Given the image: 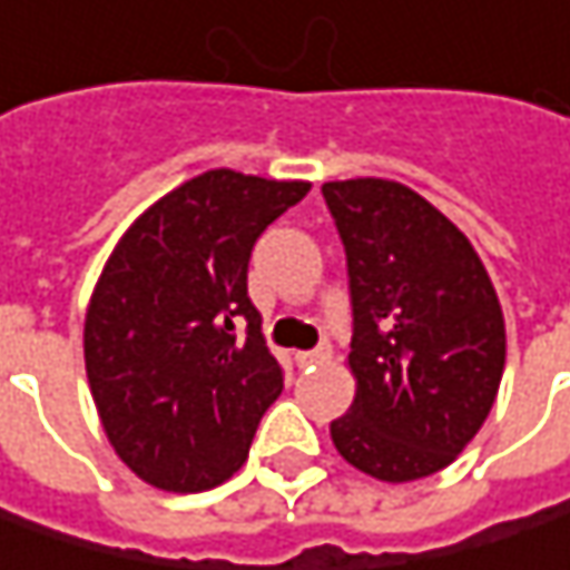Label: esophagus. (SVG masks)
Returning <instances> with one entry per match:
<instances>
[{
	"label": "esophagus",
	"instance_id": "esophagus-1",
	"mask_svg": "<svg viewBox=\"0 0 570 570\" xmlns=\"http://www.w3.org/2000/svg\"><path fill=\"white\" fill-rule=\"evenodd\" d=\"M332 361V348L318 345L313 352H296V367H313V364H328Z\"/></svg>",
	"mask_w": 570,
	"mask_h": 570
}]
</instances>
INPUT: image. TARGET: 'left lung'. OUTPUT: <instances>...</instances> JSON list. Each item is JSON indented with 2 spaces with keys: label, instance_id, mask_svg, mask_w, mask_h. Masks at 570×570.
<instances>
[{
  "label": "left lung",
  "instance_id": "1",
  "mask_svg": "<svg viewBox=\"0 0 570 570\" xmlns=\"http://www.w3.org/2000/svg\"><path fill=\"white\" fill-rule=\"evenodd\" d=\"M348 257L354 400L328 425L338 454L406 484L449 468L478 435L507 364V325L468 235L416 189L322 184Z\"/></svg>",
  "mask_w": 570,
  "mask_h": 570
}]
</instances>
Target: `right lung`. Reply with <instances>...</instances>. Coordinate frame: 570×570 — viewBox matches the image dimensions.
I'll return each mask as SVG.
<instances>
[{"label":"right lung","instance_id":"obj_1","mask_svg":"<svg viewBox=\"0 0 570 570\" xmlns=\"http://www.w3.org/2000/svg\"><path fill=\"white\" fill-rule=\"evenodd\" d=\"M309 186L206 170L148 206L109 254L86 306V377L112 449L145 484L199 493L245 464L284 390L248 261Z\"/></svg>","mask_w":570,"mask_h":570}]
</instances>
